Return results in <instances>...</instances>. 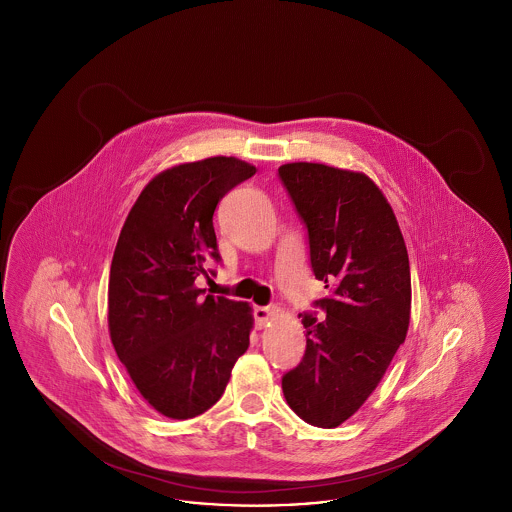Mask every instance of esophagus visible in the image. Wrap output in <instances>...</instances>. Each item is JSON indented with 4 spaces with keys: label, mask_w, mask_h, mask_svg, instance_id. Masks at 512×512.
<instances>
[{
    "label": "esophagus",
    "mask_w": 512,
    "mask_h": 512,
    "mask_svg": "<svg viewBox=\"0 0 512 512\" xmlns=\"http://www.w3.org/2000/svg\"><path fill=\"white\" fill-rule=\"evenodd\" d=\"M276 315H278V309H276V307H255V309H253L255 324H257L259 328L267 326L268 322L276 317Z\"/></svg>",
    "instance_id": "esophagus-1"
}]
</instances>
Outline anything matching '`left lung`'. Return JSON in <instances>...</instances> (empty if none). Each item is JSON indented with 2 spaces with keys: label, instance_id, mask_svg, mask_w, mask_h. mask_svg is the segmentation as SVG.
<instances>
[{
  "label": "left lung",
  "instance_id": "obj_1",
  "mask_svg": "<svg viewBox=\"0 0 512 512\" xmlns=\"http://www.w3.org/2000/svg\"><path fill=\"white\" fill-rule=\"evenodd\" d=\"M278 174L309 230L311 265L334 293L299 315L307 349L282 378L293 413L336 428L384 378L411 322V267L386 195L365 172L286 163Z\"/></svg>",
  "mask_w": 512,
  "mask_h": 512
}]
</instances>
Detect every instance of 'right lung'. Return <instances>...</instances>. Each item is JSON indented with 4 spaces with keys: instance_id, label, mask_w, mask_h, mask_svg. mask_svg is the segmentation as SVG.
<instances>
[{
    "instance_id": "add662e5",
    "label": "right lung",
    "mask_w": 512,
    "mask_h": 512,
    "mask_svg": "<svg viewBox=\"0 0 512 512\" xmlns=\"http://www.w3.org/2000/svg\"><path fill=\"white\" fill-rule=\"evenodd\" d=\"M255 171L222 155L176 165L147 182L124 220L109 274V336L147 405L172 420L211 409L249 347L251 305L201 297L195 278L220 259L217 203Z\"/></svg>"
}]
</instances>
